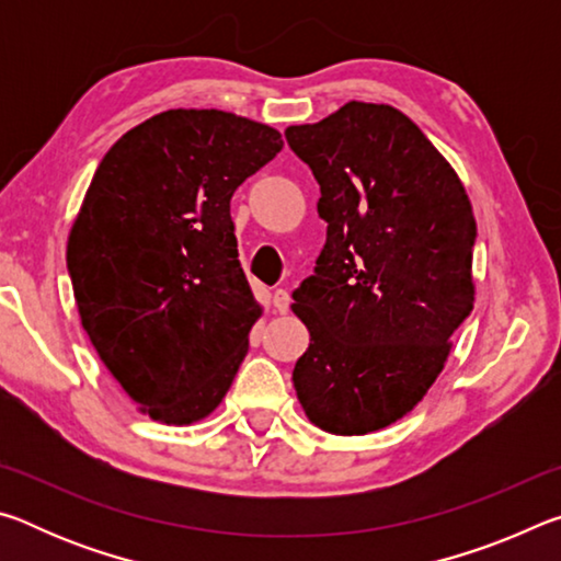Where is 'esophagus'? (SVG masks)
<instances>
[{
	"label": "esophagus",
	"instance_id": "1",
	"mask_svg": "<svg viewBox=\"0 0 561 561\" xmlns=\"http://www.w3.org/2000/svg\"><path fill=\"white\" fill-rule=\"evenodd\" d=\"M272 304H274V309L279 311V314H287V311H289V304H291L289 291H287V289H277V291H274Z\"/></svg>",
	"mask_w": 561,
	"mask_h": 561
}]
</instances>
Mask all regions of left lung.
Segmentation results:
<instances>
[{"instance_id": "8db88e82", "label": "left lung", "mask_w": 561, "mask_h": 561, "mask_svg": "<svg viewBox=\"0 0 561 561\" xmlns=\"http://www.w3.org/2000/svg\"><path fill=\"white\" fill-rule=\"evenodd\" d=\"M327 222L317 272L291 291L309 348L291 381L334 435L401 421L431 391L474 307V215L455 168L388 103L348 101L289 126Z\"/></svg>"}]
</instances>
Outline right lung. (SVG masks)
Returning a JSON list of instances; mask_svg holds the SVG:
<instances>
[{
  "mask_svg": "<svg viewBox=\"0 0 561 561\" xmlns=\"http://www.w3.org/2000/svg\"><path fill=\"white\" fill-rule=\"evenodd\" d=\"M282 133L170 108L103 156L66 242L81 327L138 411L190 425L222 403L262 304L237 260L230 201Z\"/></svg>",
  "mask_w": 561,
  "mask_h": 561,
  "instance_id": "obj_1",
  "label": "right lung"
}]
</instances>
